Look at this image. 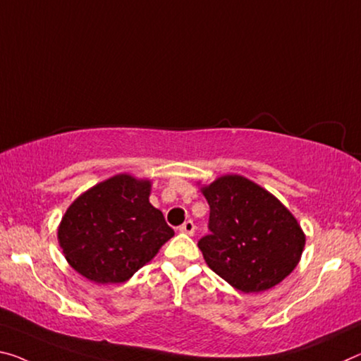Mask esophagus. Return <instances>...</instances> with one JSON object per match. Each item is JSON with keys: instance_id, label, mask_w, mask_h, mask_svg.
<instances>
[{"instance_id": "obj_1", "label": "esophagus", "mask_w": 361, "mask_h": 361, "mask_svg": "<svg viewBox=\"0 0 361 361\" xmlns=\"http://www.w3.org/2000/svg\"><path fill=\"white\" fill-rule=\"evenodd\" d=\"M178 230H180V233H185V234H190V236H192L194 231H196V226H194V223L191 220H188L183 223Z\"/></svg>"}]
</instances>
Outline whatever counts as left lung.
I'll list each match as a JSON object with an SVG mask.
<instances>
[{
    "label": "left lung",
    "mask_w": 361,
    "mask_h": 361,
    "mask_svg": "<svg viewBox=\"0 0 361 361\" xmlns=\"http://www.w3.org/2000/svg\"><path fill=\"white\" fill-rule=\"evenodd\" d=\"M201 192L210 205L212 234L199 241L204 260L241 293H263L293 273L305 233L289 209L241 175H223Z\"/></svg>",
    "instance_id": "left-lung-1"
}]
</instances>
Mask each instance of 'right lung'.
<instances>
[{
	"mask_svg": "<svg viewBox=\"0 0 361 361\" xmlns=\"http://www.w3.org/2000/svg\"><path fill=\"white\" fill-rule=\"evenodd\" d=\"M151 180L118 173L73 201L57 241L73 270L90 281L125 283L157 255L175 231L149 202Z\"/></svg>",
	"mask_w": 361,
	"mask_h": 361,
	"instance_id": "right-lung-1",
	"label": "right lung"
}]
</instances>
